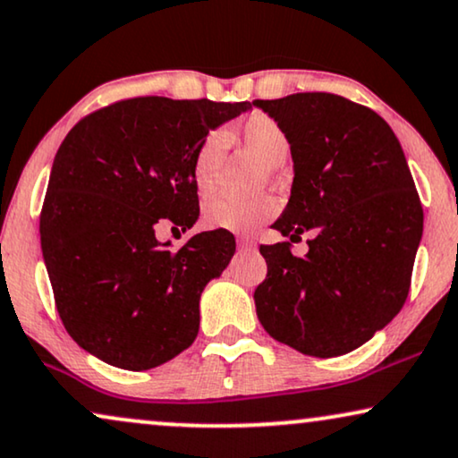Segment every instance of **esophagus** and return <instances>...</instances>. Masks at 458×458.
<instances>
[{"mask_svg": "<svg viewBox=\"0 0 458 458\" xmlns=\"http://www.w3.org/2000/svg\"><path fill=\"white\" fill-rule=\"evenodd\" d=\"M237 243H240L242 250H254L256 248V242L252 240V237H248V235L237 237Z\"/></svg>", "mask_w": 458, "mask_h": 458, "instance_id": "1", "label": "esophagus"}]
</instances>
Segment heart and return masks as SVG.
Instances as JSON below:
<instances>
[{
    "label": "heart",
    "mask_w": 458,
    "mask_h": 458,
    "mask_svg": "<svg viewBox=\"0 0 458 458\" xmlns=\"http://www.w3.org/2000/svg\"><path fill=\"white\" fill-rule=\"evenodd\" d=\"M240 140L243 149L268 168L284 165L292 149L290 137L284 127L262 112H254L242 123ZM225 152H227V133L221 129L208 131L193 152L191 181L199 196L206 198L216 190ZM277 199L271 196H260L246 202L221 198L206 204L204 225L210 229L231 231V233H250L277 215Z\"/></svg>",
    "instance_id": "b5f03b06"
}]
</instances>
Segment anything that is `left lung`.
Masks as SVG:
<instances>
[{
    "mask_svg": "<svg viewBox=\"0 0 458 458\" xmlns=\"http://www.w3.org/2000/svg\"><path fill=\"white\" fill-rule=\"evenodd\" d=\"M290 137L292 196L273 223L284 237L260 246L267 279L256 315L298 352L331 359L384 329L406 302L423 235V208L404 152L384 118L334 93L254 99Z\"/></svg>",
    "mask_w": 458,
    "mask_h": 458,
    "instance_id": "1",
    "label": "left lung"
}]
</instances>
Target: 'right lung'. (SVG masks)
<instances>
[{"label":"right lung","mask_w":458,"mask_h":458,"mask_svg":"<svg viewBox=\"0 0 458 458\" xmlns=\"http://www.w3.org/2000/svg\"><path fill=\"white\" fill-rule=\"evenodd\" d=\"M250 102L131 98L91 112L54 158L39 233L55 309L74 342L112 367L146 371L196 340L199 296L235 237L193 235L173 252L162 225L199 216L193 152Z\"/></svg>","instance_id":"right-lung-1"}]
</instances>
